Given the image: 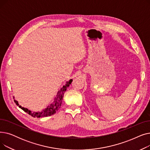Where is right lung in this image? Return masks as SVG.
<instances>
[{"instance_id":"obj_1","label":"right lung","mask_w":150,"mask_h":150,"mask_svg":"<svg viewBox=\"0 0 150 150\" xmlns=\"http://www.w3.org/2000/svg\"><path fill=\"white\" fill-rule=\"evenodd\" d=\"M73 81L72 79H70L69 81H66V84L63 86L61 88L60 90H59L57 92V96L54 98L53 101H52L50 104H49L47 106L45 109H44L41 111H38V112H33L31 110L28 109L26 108H23L20 106L18 103V101L17 100H14V102L20 108H21L23 111H24L25 112L28 113L29 115H31L33 117H48L50 116L58 111L59 108L61 107L62 100H63V96H64V92L67 90V88L69 87V85L72 83ZM14 98V97H13Z\"/></svg>"}]
</instances>
